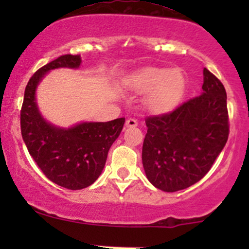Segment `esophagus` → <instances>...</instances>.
I'll return each mask as SVG.
<instances>
[{
  "instance_id": "1",
  "label": "esophagus",
  "mask_w": 249,
  "mask_h": 249,
  "mask_svg": "<svg viewBox=\"0 0 249 249\" xmlns=\"http://www.w3.org/2000/svg\"><path fill=\"white\" fill-rule=\"evenodd\" d=\"M138 125V122L133 118H128L126 123H125V126L126 127H136Z\"/></svg>"
}]
</instances>
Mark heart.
Masks as SVG:
<instances>
[{
  "label": "heart",
  "instance_id": "1",
  "mask_svg": "<svg viewBox=\"0 0 249 249\" xmlns=\"http://www.w3.org/2000/svg\"><path fill=\"white\" fill-rule=\"evenodd\" d=\"M185 77L179 69L145 68L137 72L128 82L134 92L145 93L147 108L153 113H165L178 104L185 91Z\"/></svg>",
  "mask_w": 249,
  "mask_h": 249
}]
</instances>
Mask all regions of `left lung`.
Listing matches in <instances>:
<instances>
[{"label": "left lung", "mask_w": 249, "mask_h": 249, "mask_svg": "<svg viewBox=\"0 0 249 249\" xmlns=\"http://www.w3.org/2000/svg\"><path fill=\"white\" fill-rule=\"evenodd\" d=\"M145 123L142 159L148 181L164 192L192 186L206 176L227 142L224 85L205 68L201 95Z\"/></svg>", "instance_id": "8db88e82"}]
</instances>
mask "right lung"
Here are the masks:
<instances>
[{
	"mask_svg": "<svg viewBox=\"0 0 249 249\" xmlns=\"http://www.w3.org/2000/svg\"><path fill=\"white\" fill-rule=\"evenodd\" d=\"M81 63L79 55H64L37 70L25 88L21 110L22 138L30 156L48 179L68 190H82L98 179L125 123L117 118L62 127L42 116L36 98L39 83L51 70H76Z\"/></svg>",
	"mask_w": 249,
	"mask_h": 249,
	"instance_id": "1",
	"label": "right lung"
}]
</instances>
